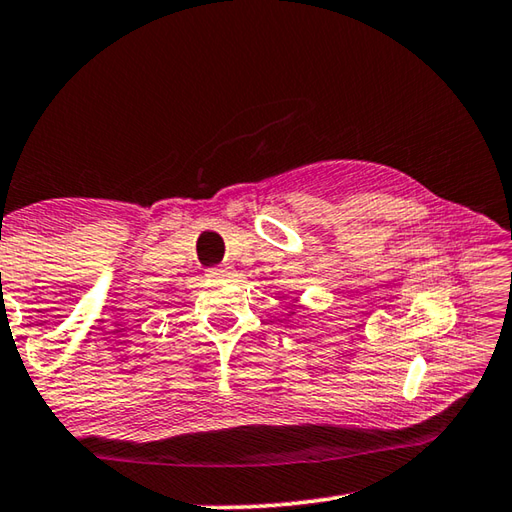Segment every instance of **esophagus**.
<instances>
[{"label": "esophagus", "mask_w": 512, "mask_h": 512, "mask_svg": "<svg viewBox=\"0 0 512 512\" xmlns=\"http://www.w3.org/2000/svg\"><path fill=\"white\" fill-rule=\"evenodd\" d=\"M208 275L215 277V280H228V277H232L235 273H232V266L230 264H219L215 268H210Z\"/></svg>", "instance_id": "34e87169"}]
</instances>
